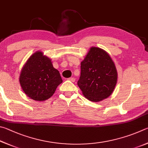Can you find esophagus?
I'll return each instance as SVG.
<instances>
[{
    "instance_id": "obj_1",
    "label": "esophagus",
    "mask_w": 148,
    "mask_h": 148,
    "mask_svg": "<svg viewBox=\"0 0 148 148\" xmlns=\"http://www.w3.org/2000/svg\"><path fill=\"white\" fill-rule=\"evenodd\" d=\"M67 79H68L69 81H70L71 82H73L75 81V79L74 77H69V78Z\"/></svg>"
}]
</instances>
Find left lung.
I'll list each match as a JSON object with an SVG mask.
<instances>
[{"mask_svg": "<svg viewBox=\"0 0 148 148\" xmlns=\"http://www.w3.org/2000/svg\"><path fill=\"white\" fill-rule=\"evenodd\" d=\"M115 65L103 49L92 47L81 64L77 84L82 94L92 101H100L110 96L117 82Z\"/></svg>", "mask_w": 148, "mask_h": 148, "instance_id": "8db88e82", "label": "left lung"}]
</instances>
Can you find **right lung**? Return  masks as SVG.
I'll return each mask as SVG.
<instances>
[{"mask_svg": "<svg viewBox=\"0 0 148 148\" xmlns=\"http://www.w3.org/2000/svg\"><path fill=\"white\" fill-rule=\"evenodd\" d=\"M19 82L27 95L32 99L41 101L53 95L62 79L51 60L38 51L30 57L23 67Z\"/></svg>", "mask_w": 148, "mask_h": 148, "instance_id": "right-lung-1", "label": "right lung"}]
</instances>
